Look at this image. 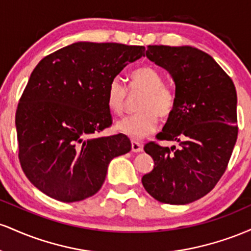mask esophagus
Listing matches in <instances>:
<instances>
[{
  "instance_id": "34e87169",
  "label": "esophagus",
  "mask_w": 251,
  "mask_h": 251,
  "mask_svg": "<svg viewBox=\"0 0 251 251\" xmlns=\"http://www.w3.org/2000/svg\"><path fill=\"white\" fill-rule=\"evenodd\" d=\"M131 148H132V151L135 152V153H137V152H142V151H143V145H142V143L135 142V140H132Z\"/></svg>"
}]
</instances>
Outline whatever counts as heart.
Returning <instances> with one entry per match:
<instances>
[{
	"mask_svg": "<svg viewBox=\"0 0 251 251\" xmlns=\"http://www.w3.org/2000/svg\"><path fill=\"white\" fill-rule=\"evenodd\" d=\"M129 91H140L138 113L118 120L116 129L131 139H142L155 131L158 116L166 119L174 113L176 93L174 88L164 83L162 73L151 66L135 68L128 76ZM127 98V88L119 76L113 77L106 88V102L112 113H123Z\"/></svg>",
	"mask_w": 251,
	"mask_h": 251,
	"instance_id": "obj_1",
	"label": "heart"
}]
</instances>
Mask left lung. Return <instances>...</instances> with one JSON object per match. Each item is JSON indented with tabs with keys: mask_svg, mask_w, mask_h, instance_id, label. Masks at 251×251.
Instances as JSON below:
<instances>
[{
	"mask_svg": "<svg viewBox=\"0 0 251 251\" xmlns=\"http://www.w3.org/2000/svg\"><path fill=\"white\" fill-rule=\"evenodd\" d=\"M146 56L176 83L175 111L157 139L179 148L146 144L154 166L142 183L162 203H191L215 188L231 157L238 133L235 85L209 54L190 46H149Z\"/></svg>",
	"mask_w": 251,
	"mask_h": 251,
	"instance_id": "1",
	"label": "left lung"
}]
</instances>
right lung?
Listing matches in <instances>:
<instances>
[{
  "label": "right lung",
  "mask_w": 251,
  "mask_h": 251,
  "mask_svg": "<svg viewBox=\"0 0 251 251\" xmlns=\"http://www.w3.org/2000/svg\"><path fill=\"white\" fill-rule=\"evenodd\" d=\"M145 47L76 42L50 54L31 72L15 125L25 175L54 200L82 201L102 186L108 164L131 151L122 133L97 138L112 125L109 81Z\"/></svg>",
  "instance_id": "1"
}]
</instances>
